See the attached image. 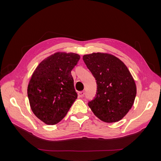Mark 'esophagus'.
<instances>
[{"label": "esophagus", "instance_id": "obj_1", "mask_svg": "<svg viewBox=\"0 0 161 161\" xmlns=\"http://www.w3.org/2000/svg\"><path fill=\"white\" fill-rule=\"evenodd\" d=\"M78 95H79V97H84V95H85V92H84V91H80V92H78Z\"/></svg>", "mask_w": 161, "mask_h": 161}]
</instances>
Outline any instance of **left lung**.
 I'll list each match as a JSON object with an SVG mask.
<instances>
[{
    "label": "left lung",
    "mask_w": 161,
    "mask_h": 161,
    "mask_svg": "<svg viewBox=\"0 0 161 161\" xmlns=\"http://www.w3.org/2000/svg\"><path fill=\"white\" fill-rule=\"evenodd\" d=\"M97 80V95L89 102L101 121L113 123L122 119L132 107L136 86L130 72L118 58L107 53H92L82 57Z\"/></svg>",
    "instance_id": "8db88e82"
}]
</instances>
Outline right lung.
Returning <instances> with one entry per match:
<instances>
[{"instance_id": "1", "label": "right lung", "mask_w": 161, "mask_h": 161, "mask_svg": "<svg viewBox=\"0 0 161 161\" xmlns=\"http://www.w3.org/2000/svg\"><path fill=\"white\" fill-rule=\"evenodd\" d=\"M79 59L75 53L56 52L34 70L27 96L33 113L46 124L60 122L76 99L71 70Z\"/></svg>"}]
</instances>
